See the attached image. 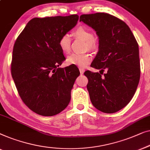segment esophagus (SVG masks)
<instances>
[{
  "label": "esophagus",
  "instance_id": "obj_1",
  "mask_svg": "<svg viewBox=\"0 0 150 150\" xmlns=\"http://www.w3.org/2000/svg\"><path fill=\"white\" fill-rule=\"evenodd\" d=\"M79 69L80 73H81V74H83V73H84V71H85V69H84L83 68H82V67H79Z\"/></svg>",
  "mask_w": 150,
  "mask_h": 150
}]
</instances>
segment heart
Instances as JSON below:
<instances>
[{
    "label": "heart",
    "instance_id": "b5f03b06",
    "mask_svg": "<svg viewBox=\"0 0 150 150\" xmlns=\"http://www.w3.org/2000/svg\"><path fill=\"white\" fill-rule=\"evenodd\" d=\"M75 38L85 41V50H95L98 47V41L94 37V34L87 27L79 26L76 28L73 33ZM58 45L63 53H70L71 50V39L68 34H64L60 37ZM92 60V56L88 53L73 54L68 56L67 62L68 64L76 65L79 67H85Z\"/></svg>",
    "mask_w": 150,
    "mask_h": 150
}]
</instances>
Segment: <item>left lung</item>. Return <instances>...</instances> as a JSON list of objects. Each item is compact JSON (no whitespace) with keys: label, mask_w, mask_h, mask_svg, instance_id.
Masks as SVG:
<instances>
[{"label":"left lung","mask_w":150,"mask_h":150,"mask_svg":"<svg viewBox=\"0 0 150 150\" xmlns=\"http://www.w3.org/2000/svg\"><path fill=\"white\" fill-rule=\"evenodd\" d=\"M79 21L94 29L99 38L98 52L90 66L100 73H84L90 100L102 112H117L131 100L140 79L137 41L128 25L112 15L83 14Z\"/></svg>","instance_id":"obj_1"}]
</instances>
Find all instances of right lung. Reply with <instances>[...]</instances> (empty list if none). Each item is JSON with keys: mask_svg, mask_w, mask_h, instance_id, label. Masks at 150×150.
Here are the masks:
<instances>
[{"mask_svg": "<svg viewBox=\"0 0 150 150\" xmlns=\"http://www.w3.org/2000/svg\"><path fill=\"white\" fill-rule=\"evenodd\" d=\"M77 15L35 18L14 43L11 72L21 99L30 110L53 116L64 110L80 73L75 65L60 68L65 60L60 37L71 30Z\"/></svg>", "mask_w": 150, "mask_h": 150, "instance_id": "add662e5", "label": "right lung"}]
</instances>
